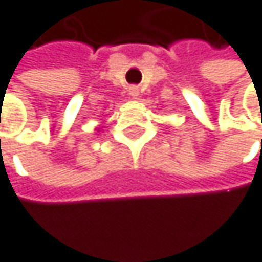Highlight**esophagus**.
<instances>
[{"label":"esophagus","instance_id":"esophagus-1","mask_svg":"<svg viewBox=\"0 0 262 262\" xmlns=\"http://www.w3.org/2000/svg\"><path fill=\"white\" fill-rule=\"evenodd\" d=\"M128 95L132 96V98H137L140 95V88L138 86H130L128 88Z\"/></svg>","mask_w":262,"mask_h":262}]
</instances>
